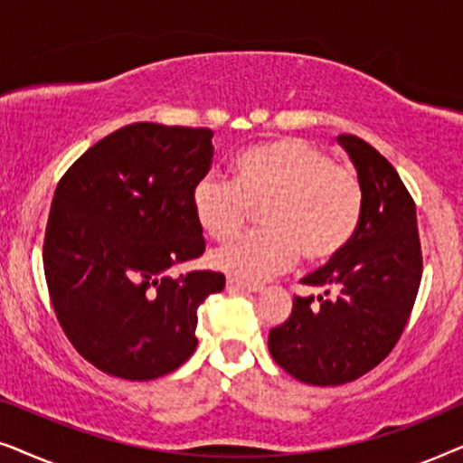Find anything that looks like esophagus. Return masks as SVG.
<instances>
[{"instance_id": "34e87169", "label": "esophagus", "mask_w": 463, "mask_h": 463, "mask_svg": "<svg viewBox=\"0 0 463 463\" xmlns=\"http://www.w3.org/2000/svg\"><path fill=\"white\" fill-rule=\"evenodd\" d=\"M227 290H230V293H261V287H259V284H246L230 278V280H227Z\"/></svg>"}]
</instances>
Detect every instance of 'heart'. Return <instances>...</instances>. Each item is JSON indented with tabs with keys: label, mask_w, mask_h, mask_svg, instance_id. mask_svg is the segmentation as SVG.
Instances as JSON below:
<instances>
[{
	"label": "heart",
	"mask_w": 463,
	"mask_h": 463,
	"mask_svg": "<svg viewBox=\"0 0 463 463\" xmlns=\"http://www.w3.org/2000/svg\"><path fill=\"white\" fill-rule=\"evenodd\" d=\"M194 214L206 236L230 240L252 211L265 232L214 250L211 263L244 282H263L293 268L299 252L309 263L337 257L350 244L363 214L356 170L306 138L284 137L244 151L236 183L206 175L194 187Z\"/></svg>",
	"instance_id": "1"
}]
</instances>
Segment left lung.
<instances>
[{"mask_svg": "<svg viewBox=\"0 0 463 463\" xmlns=\"http://www.w3.org/2000/svg\"><path fill=\"white\" fill-rule=\"evenodd\" d=\"M363 185V214L350 244L303 278L320 288L295 297L293 312L271 328V358L312 385H339L382 363L407 326L421 282L415 202L394 166L354 135L337 137Z\"/></svg>", "mask_w": 463, "mask_h": 463, "instance_id": "1", "label": "left lung"}]
</instances>
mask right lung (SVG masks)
Returning <instances> with one entry per match:
<instances>
[{"label":"right lung","mask_w":463,"mask_h":463,"mask_svg":"<svg viewBox=\"0 0 463 463\" xmlns=\"http://www.w3.org/2000/svg\"><path fill=\"white\" fill-rule=\"evenodd\" d=\"M213 130L124 126L71 164L43 240V271L67 339L107 375L147 382L192 356L198 307L219 271L170 278L204 252L194 187L213 164Z\"/></svg>","instance_id":"right-lung-1"}]
</instances>
